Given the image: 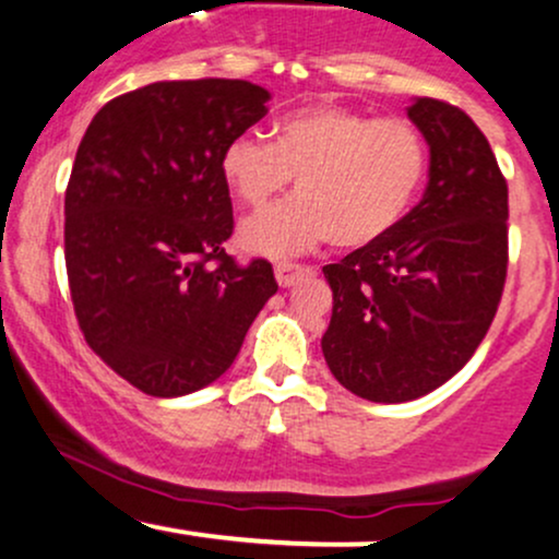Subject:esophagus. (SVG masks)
Returning a JSON list of instances; mask_svg holds the SVG:
<instances>
[{
  "mask_svg": "<svg viewBox=\"0 0 559 559\" xmlns=\"http://www.w3.org/2000/svg\"><path fill=\"white\" fill-rule=\"evenodd\" d=\"M273 271H275V281H278V286H284V288L299 284L301 278H307V275L316 273V271H312V267L294 265V262H278V265H275Z\"/></svg>",
  "mask_w": 559,
  "mask_h": 559,
  "instance_id": "esophagus-1",
  "label": "esophagus"
}]
</instances>
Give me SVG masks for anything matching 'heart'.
<instances>
[{"instance_id":"b5f03b06","label":"heart","mask_w":559,"mask_h":559,"mask_svg":"<svg viewBox=\"0 0 559 559\" xmlns=\"http://www.w3.org/2000/svg\"><path fill=\"white\" fill-rule=\"evenodd\" d=\"M273 136L239 133L221 155L223 181L243 207H262L294 178L297 197L241 223L239 243L252 254L284 258L325 239L370 247L400 226L426 181V139L407 120L318 105L281 118Z\"/></svg>"}]
</instances>
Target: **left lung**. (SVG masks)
I'll list each match as a JSON object with an SVG mask.
<instances>
[{"mask_svg": "<svg viewBox=\"0 0 559 559\" xmlns=\"http://www.w3.org/2000/svg\"><path fill=\"white\" fill-rule=\"evenodd\" d=\"M407 118L431 152L423 199L381 241L323 267L325 362L344 389L383 404L418 400L471 360L507 275V183L489 141L428 96Z\"/></svg>", "mask_w": 559, "mask_h": 559, "instance_id": "1", "label": "left lung"}]
</instances>
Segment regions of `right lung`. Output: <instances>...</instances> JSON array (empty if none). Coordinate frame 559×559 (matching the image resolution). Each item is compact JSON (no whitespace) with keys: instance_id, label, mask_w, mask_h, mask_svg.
Instances as JSON below:
<instances>
[{"instance_id":"right-lung-1","label":"right lung","mask_w":559,"mask_h":559,"mask_svg":"<svg viewBox=\"0 0 559 559\" xmlns=\"http://www.w3.org/2000/svg\"><path fill=\"white\" fill-rule=\"evenodd\" d=\"M249 81H157L107 102L66 191V265L86 344L150 396L217 381L278 292L267 260L239 267L223 146L265 118Z\"/></svg>"}]
</instances>
